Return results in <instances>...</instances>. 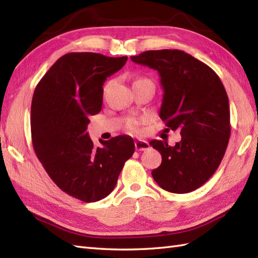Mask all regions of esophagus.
<instances>
[{"mask_svg": "<svg viewBox=\"0 0 258 258\" xmlns=\"http://www.w3.org/2000/svg\"><path fill=\"white\" fill-rule=\"evenodd\" d=\"M135 149H136V151H146V150H149L150 149L149 142L141 141V140L136 141L135 142Z\"/></svg>", "mask_w": 258, "mask_h": 258, "instance_id": "obj_1", "label": "esophagus"}]
</instances>
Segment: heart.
Here are the masks:
<instances>
[{
    "label": "heart",
    "mask_w": 258,
    "mask_h": 258,
    "mask_svg": "<svg viewBox=\"0 0 258 258\" xmlns=\"http://www.w3.org/2000/svg\"><path fill=\"white\" fill-rule=\"evenodd\" d=\"M139 124H140V122L138 119L131 118V119H128V122H127V127H128L130 131H132V132H138Z\"/></svg>",
    "instance_id": "heart-1"
}]
</instances>
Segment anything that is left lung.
<instances>
[{"instance_id":"1","label":"left lung","mask_w":258,"mask_h":258,"mask_svg":"<svg viewBox=\"0 0 258 258\" xmlns=\"http://www.w3.org/2000/svg\"><path fill=\"white\" fill-rule=\"evenodd\" d=\"M131 59L160 74L164 91L160 117L167 130L182 135L174 146L150 142L162 155L152 176L171 193L193 191L212 177L225 154L231 136L225 87L210 67L184 51H146Z\"/></svg>"}]
</instances>
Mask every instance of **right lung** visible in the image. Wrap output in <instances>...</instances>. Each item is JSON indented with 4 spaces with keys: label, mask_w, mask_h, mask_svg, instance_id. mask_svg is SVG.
<instances>
[{
    "label": "right lung",
    "mask_w": 258,
    "mask_h": 258,
    "mask_svg": "<svg viewBox=\"0 0 258 258\" xmlns=\"http://www.w3.org/2000/svg\"><path fill=\"white\" fill-rule=\"evenodd\" d=\"M127 57L68 53L35 87L31 106L32 143L48 176L65 193L86 203L111 194L134 141L119 135L96 147L86 132L91 115L100 113L103 85Z\"/></svg>",
    "instance_id": "1"
}]
</instances>
